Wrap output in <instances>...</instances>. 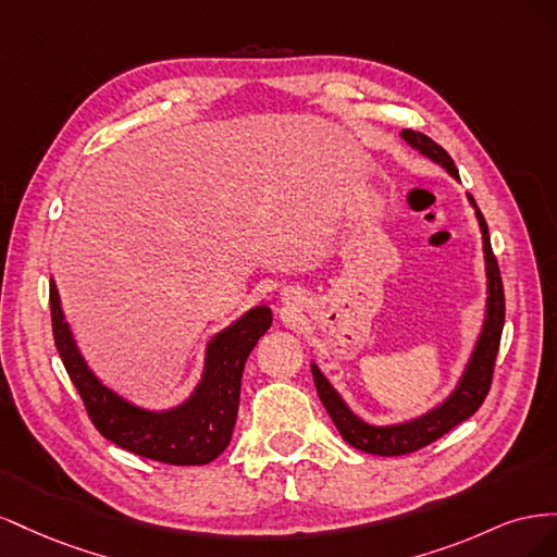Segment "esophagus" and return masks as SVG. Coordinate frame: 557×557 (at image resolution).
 Segmentation results:
<instances>
[{
	"instance_id": "esophagus-1",
	"label": "esophagus",
	"mask_w": 557,
	"mask_h": 557,
	"mask_svg": "<svg viewBox=\"0 0 557 557\" xmlns=\"http://www.w3.org/2000/svg\"><path fill=\"white\" fill-rule=\"evenodd\" d=\"M281 299L285 301V305H293V301H297V297H295L290 290H283V293H281Z\"/></svg>"
}]
</instances>
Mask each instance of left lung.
Listing matches in <instances>:
<instances>
[{"instance_id": "8db88e82", "label": "left lung", "mask_w": 557, "mask_h": 557, "mask_svg": "<svg viewBox=\"0 0 557 557\" xmlns=\"http://www.w3.org/2000/svg\"><path fill=\"white\" fill-rule=\"evenodd\" d=\"M399 137L407 141L413 150H418L420 156H425L434 164L444 166V170L455 181H460L458 166H455V162L450 160V156L440 144L425 137V134L413 132V129H401ZM467 201L471 205V209H474L479 230H481V242H483L485 311H483L481 332L476 336L474 346H471L469 358L462 367L458 381H455V385L450 387V393L440 404H434L432 409H428L425 413H420L411 420L376 425V423H369V420H364L362 416L352 411L350 404L344 399V395L336 391L334 383L323 374V369L318 367L315 360H311L315 391H318L320 401H323V407L327 409L332 423L344 436V442H348L352 448H358L362 453L385 455V458H391V455H407V453H413L418 448L436 442L448 430L460 425L462 420L474 416L487 395V387H491L493 367H495L499 339H502V327H504V288H502L499 267L493 256L487 225L483 221L474 197H471L469 193H467Z\"/></svg>"}]
</instances>
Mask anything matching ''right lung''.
<instances>
[{"label":"right lung","instance_id":"right-lung-1","mask_svg":"<svg viewBox=\"0 0 557 557\" xmlns=\"http://www.w3.org/2000/svg\"><path fill=\"white\" fill-rule=\"evenodd\" d=\"M50 315L58 352L95 428L115 446L166 465H207L227 448L237 423L244 364L274 320L272 309L256 305L215 332L188 397L174 407L153 409L113 391L92 372L64 318L55 278H50Z\"/></svg>","mask_w":557,"mask_h":557}]
</instances>
